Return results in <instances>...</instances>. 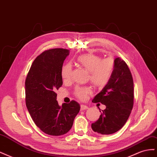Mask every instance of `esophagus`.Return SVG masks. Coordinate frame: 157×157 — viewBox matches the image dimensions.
<instances>
[{
  "label": "esophagus",
  "mask_w": 157,
  "mask_h": 157,
  "mask_svg": "<svg viewBox=\"0 0 157 157\" xmlns=\"http://www.w3.org/2000/svg\"><path fill=\"white\" fill-rule=\"evenodd\" d=\"M88 106H86V105H80V110L81 111H83V110H85V109H88Z\"/></svg>",
  "instance_id": "1"
}]
</instances>
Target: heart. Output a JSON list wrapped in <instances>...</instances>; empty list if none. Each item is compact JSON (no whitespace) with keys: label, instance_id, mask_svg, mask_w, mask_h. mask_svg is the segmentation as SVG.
Masks as SVG:
<instances>
[{"label":"heart","instance_id":"obj_1","mask_svg":"<svg viewBox=\"0 0 157 157\" xmlns=\"http://www.w3.org/2000/svg\"><path fill=\"white\" fill-rule=\"evenodd\" d=\"M78 63L89 72L90 79L94 86L102 88L107 84L111 78L115 69V62L112 58L103 59L98 56L87 54L78 56ZM72 66L69 63L63 65L61 69V77L65 81H69L71 78ZM92 93L90 87H77L75 89V96L80 100H85Z\"/></svg>","mask_w":157,"mask_h":157}]
</instances>
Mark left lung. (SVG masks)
Here are the masks:
<instances>
[{
    "instance_id": "obj_1",
    "label": "left lung",
    "mask_w": 157,
    "mask_h": 157,
    "mask_svg": "<svg viewBox=\"0 0 157 157\" xmlns=\"http://www.w3.org/2000/svg\"><path fill=\"white\" fill-rule=\"evenodd\" d=\"M114 62L111 78L92 100L106 106L99 119L92 124V130L101 135L112 134L121 129L134 105V81L130 69L121 58Z\"/></svg>"
}]
</instances>
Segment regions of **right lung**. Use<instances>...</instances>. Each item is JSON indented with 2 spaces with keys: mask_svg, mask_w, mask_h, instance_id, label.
Wrapping results in <instances>:
<instances>
[{
  "mask_svg": "<svg viewBox=\"0 0 157 157\" xmlns=\"http://www.w3.org/2000/svg\"><path fill=\"white\" fill-rule=\"evenodd\" d=\"M69 50H46L33 61L25 80V103L33 121L45 134L67 133L80 111L74 100L59 106L56 91L63 84L61 69Z\"/></svg>",
  "mask_w": 157,
  "mask_h": 157,
  "instance_id": "add662e5",
  "label": "right lung"
}]
</instances>
